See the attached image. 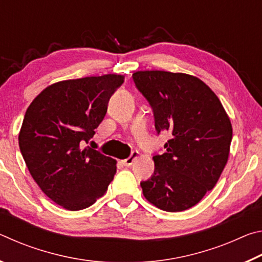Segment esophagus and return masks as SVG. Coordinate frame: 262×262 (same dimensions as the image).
<instances>
[{
    "instance_id": "34e87169",
    "label": "esophagus",
    "mask_w": 262,
    "mask_h": 262,
    "mask_svg": "<svg viewBox=\"0 0 262 262\" xmlns=\"http://www.w3.org/2000/svg\"><path fill=\"white\" fill-rule=\"evenodd\" d=\"M137 158H139V152H137V151H133L129 157L126 158V159H123L122 164H123V165H125V166H130V165H133V163H134Z\"/></svg>"
}]
</instances>
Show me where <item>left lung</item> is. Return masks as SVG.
<instances>
[{"label": "left lung", "mask_w": 262, "mask_h": 262, "mask_svg": "<svg viewBox=\"0 0 262 262\" xmlns=\"http://www.w3.org/2000/svg\"><path fill=\"white\" fill-rule=\"evenodd\" d=\"M135 85L151 105L155 127L170 132L166 152L154 156L155 171L141 187L159 209L183 211L215 187L227 165L232 126L215 92L184 73L141 70Z\"/></svg>", "instance_id": "1"}]
</instances>
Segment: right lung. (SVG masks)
<instances>
[{"label": "right lung", "instance_id": "right-lung-1", "mask_svg": "<svg viewBox=\"0 0 262 262\" xmlns=\"http://www.w3.org/2000/svg\"><path fill=\"white\" fill-rule=\"evenodd\" d=\"M125 81L107 74L51 84L26 110L18 135L33 180L67 210L90 207L106 193L117 161L84 147L103 121L111 96Z\"/></svg>", "mask_w": 262, "mask_h": 262}]
</instances>
